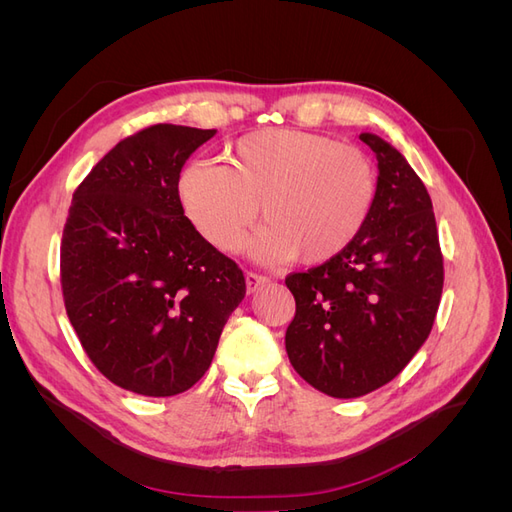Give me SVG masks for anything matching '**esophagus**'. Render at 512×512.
I'll list each match as a JSON object with an SVG mask.
<instances>
[{
    "mask_svg": "<svg viewBox=\"0 0 512 512\" xmlns=\"http://www.w3.org/2000/svg\"><path fill=\"white\" fill-rule=\"evenodd\" d=\"M267 282H269V277H265V275H258V273H252V271L245 273V288H247V294H252V292L260 290Z\"/></svg>",
    "mask_w": 512,
    "mask_h": 512,
    "instance_id": "esophagus-1",
    "label": "esophagus"
}]
</instances>
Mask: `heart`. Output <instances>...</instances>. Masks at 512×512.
Listing matches in <instances>:
<instances>
[{"label":"heart","mask_w":512,"mask_h":512,"mask_svg":"<svg viewBox=\"0 0 512 512\" xmlns=\"http://www.w3.org/2000/svg\"><path fill=\"white\" fill-rule=\"evenodd\" d=\"M179 198L207 243L232 250L258 218L250 250L267 262L299 254L318 265L342 254L363 230L376 200V168L354 145L303 130L269 128L241 136L226 164L183 168Z\"/></svg>","instance_id":"b5f03b06"}]
</instances>
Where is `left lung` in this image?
Listing matches in <instances>:
<instances>
[{
    "label": "left lung",
    "mask_w": 512,
    "mask_h": 512,
    "mask_svg": "<svg viewBox=\"0 0 512 512\" xmlns=\"http://www.w3.org/2000/svg\"><path fill=\"white\" fill-rule=\"evenodd\" d=\"M376 200L342 254L286 286L297 312L286 331L294 371L331 397H361L391 382L425 344L444 286V262L425 183L376 134Z\"/></svg>",
    "instance_id": "1"
}]
</instances>
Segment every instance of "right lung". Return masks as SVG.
Here are the masks:
<instances>
[{
  "label": "right lung",
  "instance_id": "1",
  "mask_svg": "<svg viewBox=\"0 0 512 512\" xmlns=\"http://www.w3.org/2000/svg\"><path fill=\"white\" fill-rule=\"evenodd\" d=\"M215 130L158 123L119 141L74 190L61 292L87 356L121 389L170 397L209 369L245 277L183 215L181 168Z\"/></svg>",
  "mask_w": 512,
  "mask_h": 512
}]
</instances>
